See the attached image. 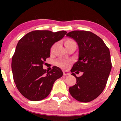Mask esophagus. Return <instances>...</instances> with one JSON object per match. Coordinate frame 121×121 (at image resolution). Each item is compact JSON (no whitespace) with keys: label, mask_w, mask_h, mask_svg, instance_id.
I'll return each instance as SVG.
<instances>
[{"label":"esophagus","mask_w":121,"mask_h":121,"mask_svg":"<svg viewBox=\"0 0 121 121\" xmlns=\"http://www.w3.org/2000/svg\"><path fill=\"white\" fill-rule=\"evenodd\" d=\"M63 75H70V73H69L68 72H67V71H64Z\"/></svg>","instance_id":"34e87169"}]
</instances>
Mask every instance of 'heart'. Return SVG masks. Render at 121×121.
I'll return each instance as SVG.
<instances>
[{
  "mask_svg": "<svg viewBox=\"0 0 121 121\" xmlns=\"http://www.w3.org/2000/svg\"><path fill=\"white\" fill-rule=\"evenodd\" d=\"M74 42H74L73 39H66L65 42H64V44H65V46H66L68 45V44L73 43H74ZM56 45H57V44L55 43L52 46V47H51V52H52V51L54 50V49L55 48ZM56 65L59 66V67L63 68H64V69H66V68H68V67L69 66V64H70V62H69V61L60 59V60H57V62H56Z\"/></svg>",
  "mask_w": 121,
  "mask_h": 121,
  "instance_id": "b5f03b06",
  "label": "heart"
}]
</instances>
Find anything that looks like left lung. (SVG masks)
Instances as JSON below:
<instances>
[{"label":"left lung","instance_id":"8db88e82","mask_svg":"<svg viewBox=\"0 0 121 121\" xmlns=\"http://www.w3.org/2000/svg\"><path fill=\"white\" fill-rule=\"evenodd\" d=\"M66 35L75 40L79 46V59L70 70L77 82L69 87V92L79 101H91L106 85L112 68L110 50L100 37L90 31H73ZM75 71L83 74L77 77L73 73Z\"/></svg>","mask_w":121,"mask_h":121}]
</instances>
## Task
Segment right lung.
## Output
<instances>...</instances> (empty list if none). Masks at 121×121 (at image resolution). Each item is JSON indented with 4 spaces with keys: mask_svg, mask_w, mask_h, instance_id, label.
<instances>
[{
    "mask_svg": "<svg viewBox=\"0 0 121 121\" xmlns=\"http://www.w3.org/2000/svg\"><path fill=\"white\" fill-rule=\"evenodd\" d=\"M66 34L65 31L35 30L25 35L18 42L11 62L13 78L18 90L29 100L45 99L50 94L54 82L62 77L59 68L54 66L47 72L43 65L50 57L53 44Z\"/></svg>",
    "mask_w": 121,
    "mask_h": 121,
    "instance_id": "right-lung-1",
    "label": "right lung"
}]
</instances>
